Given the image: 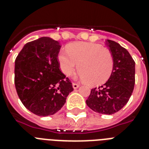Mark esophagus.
Masks as SVG:
<instances>
[{"label":"esophagus","instance_id":"esophagus-1","mask_svg":"<svg viewBox=\"0 0 149 149\" xmlns=\"http://www.w3.org/2000/svg\"><path fill=\"white\" fill-rule=\"evenodd\" d=\"M72 86H73V88L74 89H78L79 87V85L78 83H72Z\"/></svg>","mask_w":149,"mask_h":149}]
</instances>
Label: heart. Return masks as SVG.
<instances>
[{
	"instance_id": "b5f03b06",
	"label": "heart",
	"mask_w": 149,
	"mask_h": 149,
	"mask_svg": "<svg viewBox=\"0 0 149 149\" xmlns=\"http://www.w3.org/2000/svg\"><path fill=\"white\" fill-rule=\"evenodd\" d=\"M58 61L63 73L71 75L79 68L80 79L91 86L102 85L108 81L114 68L111 52L100 45L89 42H76L69 45L68 51L62 50Z\"/></svg>"
}]
</instances>
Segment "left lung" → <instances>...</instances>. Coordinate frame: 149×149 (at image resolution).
<instances>
[{
	"label": "left lung",
	"instance_id": "left-lung-1",
	"mask_svg": "<svg viewBox=\"0 0 149 149\" xmlns=\"http://www.w3.org/2000/svg\"><path fill=\"white\" fill-rule=\"evenodd\" d=\"M114 59L111 75L103 86L91 89L86 104L95 112L112 115L128 102L135 83V62L129 52L120 45L107 40Z\"/></svg>",
	"mask_w": 149,
	"mask_h": 149
}]
</instances>
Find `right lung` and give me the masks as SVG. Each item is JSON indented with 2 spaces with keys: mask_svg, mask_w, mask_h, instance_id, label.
Wrapping results in <instances>:
<instances>
[{
  "mask_svg": "<svg viewBox=\"0 0 149 149\" xmlns=\"http://www.w3.org/2000/svg\"><path fill=\"white\" fill-rule=\"evenodd\" d=\"M60 43L43 37L28 42L15 61L17 94L28 110L38 116L54 115L63 108L74 90L60 70Z\"/></svg>",
  "mask_w": 149,
  "mask_h": 149,
  "instance_id": "obj_1",
  "label": "right lung"
}]
</instances>
